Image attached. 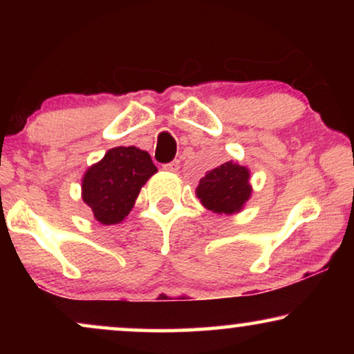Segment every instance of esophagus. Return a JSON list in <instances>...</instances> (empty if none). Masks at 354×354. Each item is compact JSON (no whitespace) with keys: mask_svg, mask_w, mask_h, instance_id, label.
<instances>
[{"mask_svg":"<svg viewBox=\"0 0 354 354\" xmlns=\"http://www.w3.org/2000/svg\"><path fill=\"white\" fill-rule=\"evenodd\" d=\"M178 167H180V162L178 161H171L167 164H162V171L166 172H177Z\"/></svg>","mask_w":354,"mask_h":354,"instance_id":"esophagus-1","label":"esophagus"}]
</instances>
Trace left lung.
I'll return each mask as SVG.
<instances>
[{"label":"left lung","mask_w":354,"mask_h":354,"mask_svg":"<svg viewBox=\"0 0 354 354\" xmlns=\"http://www.w3.org/2000/svg\"><path fill=\"white\" fill-rule=\"evenodd\" d=\"M250 171L239 162L229 161L206 172L196 187L201 205L217 214L240 212L251 196Z\"/></svg>","instance_id":"8db88e82"}]
</instances>
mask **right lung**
<instances>
[{"mask_svg": "<svg viewBox=\"0 0 354 354\" xmlns=\"http://www.w3.org/2000/svg\"><path fill=\"white\" fill-rule=\"evenodd\" d=\"M156 171L151 156L143 149L113 148L85 172L82 200L103 225L119 224L132 211L142 187Z\"/></svg>", "mask_w": 354, "mask_h": 354, "instance_id": "obj_1", "label": "right lung"}]
</instances>
